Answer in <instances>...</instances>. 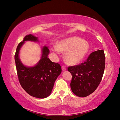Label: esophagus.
<instances>
[{
    "mask_svg": "<svg viewBox=\"0 0 120 120\" xmlns=\"http://www.w3.org/2000/svg\"><path fill=\"white\" fill-rule=\"evenodd\" d=\"M62 70L63 71L66 70V67H65L64 66H62Z\"/></svg>",
    "mask_w": 120,
    "mask_h": 120,
    "instance_id": "1",
    "label": "esophagus"
}]
</instances>
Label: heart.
Returning <instances> with one entry per match:
<instances>
[{
  "mask_svg": "<svg viewBox=\"0 0 120 120\" xmlns=\"http://www.w3.org/2000/svg\"><path fill=\"white\" fill-rule=\"evenodd\" d=\"M89 46L86 41L76 36L69 38L60 41L52 50L56 54L61 51H66L65 60L70 64H77L85 58Z\"/></svg>",
  "mask_w": 120,
  "mask_h": 120,
  "instance_id": "obj_1",
  "label": "heart"
}]
</instances>
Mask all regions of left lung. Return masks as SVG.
I'll return each instance as SVG.
<instances>
[{
    "label": "left lung",
    "instance_id": "1",
    "mask_svg": "<svg viewBox=\"0 0 120 120\" xmlns=\"http://www.w3.org/2000/svg\"><path fill=\"white\" fill-rule=\"evenodd\" d=\"M105 56L104 50H98L91 53L84 62L68 67L72 75L70 87L74 94L86 97L96 90L104 74Z\"/></svg>",
    "mask_w": 120,
    "mask_h": 120
}]
</instances>
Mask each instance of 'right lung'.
<instances>
[{
	"label": "right lung",
	"instance_id": "add662e5",
	"mask_svg": "<svg viewBox=\"0 0 120 120\" xmlns=\"http://www.w3.org/2000/svg\"><path fill=\"white\" fill-rule=\"evenodd\" d=\"M26 41L36 42L38 40L32 34L26 35L16 49L15 61L19 83L31 96L46 98L51 93L54 82L61 72V67L58 63L52 62L48 58L50 51L47 46L42 48L41 58L35 66L28 67L24 66L19 58V52Z\"/></svg>",
	"mask_w": 120,
	"mask_h": 120
}]
</instances>
